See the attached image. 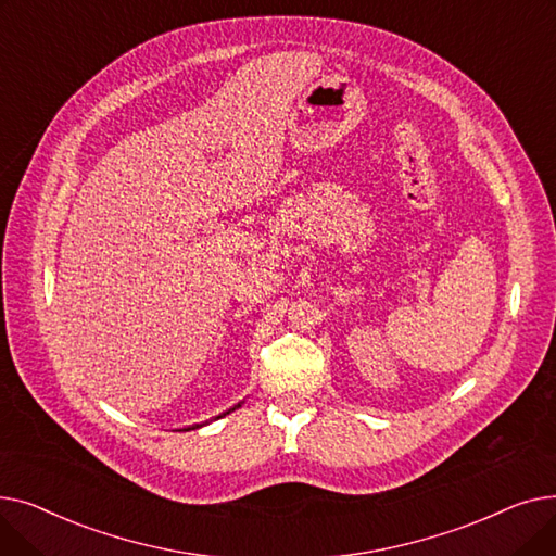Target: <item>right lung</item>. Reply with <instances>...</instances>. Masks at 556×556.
<instances>
[{
    "label": "right lung",
    "instance_id": "1",
    "mask_svg": "<svg viewBox=\"0 0 556 556\" xmlns=\"http://www.w3.org/2000/svg\"><path fill=\"white\" fill-rule=\"evenodd\" d=\"M233 407H239V405H233ZM233 407H231V410H233ZM223 415H229V410H227V413H223ZM223 415H220V417H223ZM193 428H198V424H195Z\"/></svg>",
    "mask_w": 556,
    "mask_h": 556
}]
</instances>
